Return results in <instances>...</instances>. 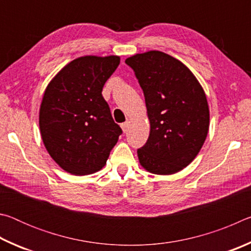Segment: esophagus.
<instances>
[{
    "label": "esophagus",
    "instance_id": "1",
    "mask_svg": "<svg viewBox=\"0 0 251 251\" xmlns=\"http://www.w3.org/2000/svg\"><path fill=\"white\" fill-rule=\"evenodd\" d=\"M129 124H130V122H129L128 120H127L125 123H123V124L121 125V126H122V129H123V131H124V133H126V131L128 130Z\"/></svg>",
    "mask_w": 251,
    "mask_h": 251
}]
</instances>
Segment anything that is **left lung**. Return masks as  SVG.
<instances>
[{
  "label": "left lung",
  "instance_id": "1",
  "mask_svg": "<svg viewBox=\"0 0 251 251\" xmlns=\"http://www.w3.org/2000/svg\"><path fill=\"white\" fill-rule=\"evenodd\" d=\"M134 70L145 96L150 137L137 151L147 172L172 175L198 155L209 129V107L201 85L188 67L159 50L136 54Z\"/></svg>",
  "mask_w": 251,
  "mask_h": 251
}]
</instances>
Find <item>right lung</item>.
<instances>
[{
    "instance_id": "1",
    "label": "right lung",
    "mask_w": 251,
    "mask_h": 251,
    "mask_svg": "<svg viewBox=\"0 0 251 251\" xmlns=\"http://www.w3.org/2000/svg\"><path fill=\"white\" fill-rule=\"evenodd\" d=\"M120 62L116 55L78 57L46 87L40 108L42 141L67 173L82 176L100 171L122 134L101 95Z\"/></svg>"
}]
</instances>
